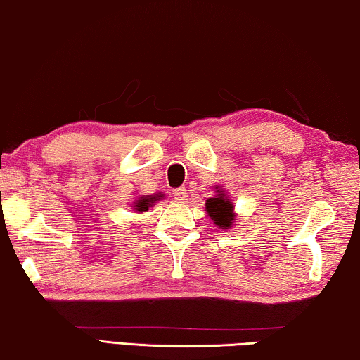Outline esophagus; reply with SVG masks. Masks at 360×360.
Wrapping results in <instances>:
<instances>
[{
    "label": "esophagus",
    "mask_w": 360,
    "mask_h": 360,
    "mask_svg": "<svg viewBox=\"0 0 360 360\" xmlns=\"http://www.w3.org/2000/svg\"><path fill=\"white\" fill-rule=\"evenodd\" d=\"M173 197H174V200H178V202H186L187 200V191L184 189V187H181V189H176L173 192Z\"/></svg>",
    "instance_id": "34e87169"
}]
</instances>
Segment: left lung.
I'll return each instance as SVG.
<instances>
[{
  "instance_id": "left-lung-1",
  "label": "left lung",
  "mask_w": 360,
  "mask_h": 360,
  "mask_svg": "<svg viewBox=\"0 0 360 360\" xmlns=\"http://www.w3.org/2000/svg\"><path fill=\"white\" fill-rule=\"evenodd\" d=\"M205 210L217 226H219L221 229H229L233 226L234 218H236L234 205L219 186H218L217 195L208 198L205 202Z\"/></svg>"
}]
</instances>
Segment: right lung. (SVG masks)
I'll use <instances>...</instances> for the list:
<instances>
[{
  "instance_id": "right-lung-1",
  "label": "right lung",
  "mask_w": 360,
  "mask_h": 360,
  "mask_svg": "<svg viewBox=\"0 0 360 360\" xmlns=\"http://www.w3.org/2000/svg\"><path fill=\"white\" fill-rule=\"evenodd\" d=\"M160 198H163V194H155V195H142L139 200L134 202V210L137 213H142V212H147L150 207L155 205L157 200Z\"/></svg>"
}]
</instances>
